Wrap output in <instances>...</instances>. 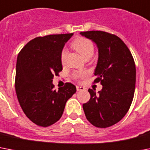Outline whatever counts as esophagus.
<instances>
[{
	"instance_id": "esophagus-1",
	"label": "esophagus",
	"mask_w": 150,
	"mask_h": 150,
	"mask_svg": "<svg viewBox=\"0 0 150 150\" xmlns=\"http://www.w3.org/2000/svg\"><path fill=\"white\" fill-rule=\"evenodd\" d=\"M85 88L83 87H80V86H76V91H83Z\"/></svg>"
}]
</instances>
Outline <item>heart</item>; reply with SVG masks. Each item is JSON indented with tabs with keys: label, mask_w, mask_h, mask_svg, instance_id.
I'll use <instances>...</instances> for the list:
<instances>
[{
	"label": "heart",
	"mask_w": 150,
	"mask_h": 150,
	"mask_svg": "<svg viewBox=\"0 0 150 150\" xmlns=\"http://www.w3.org/2000/svg\"><path fill=\"white\" fill-rule=\"evenodd\" d=\"M73 47L77 51L84 59H90L93 56L94 52V46L91 40L86 38H77L72 43ZM67 50L63 49L61 52L60 59L61 61L63 62L67 56ZM87 75V73H75L73 74V77L76 80L83 77Z\"/></svg>",
	"instance_id": "b5f03b06"
}]
</instances>
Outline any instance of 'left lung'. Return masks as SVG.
<instances>
[{
  "mask_svg": "<svg viewBox=\"0 0 150 150\" xmlns=\"http://www.w3.org/2000/svg\"><path fill=\"white\" fill-rule=\"evenodd\" d=\"M96 43L98 60L94 82L102 90L89 89L91 98L83 105L86 118L98 128H108L122 120L132 102L136 87V65L129 48L115 35L102 31L81 32Z\"/></svg>",
  "mask_w": 150,
  "mask_h": 150,
  "instance_id": "1",
  "label": "left lung"
}]
</instances>
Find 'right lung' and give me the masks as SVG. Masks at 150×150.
Listing matches in <instances>:
<instances>
[{
	"instance_id": "right-lung-1",
	"label": "right lung",
	"mask_w": 150,
	"mask_h": 150,
	"mask_svg": "<svg viewBox=\"0 0 150 150\" xmlns=\"http://www.w3.org/2000/svg\"><path fill=\"white\" fill-rule=\"evenodd\" d=\"M73 33L37 37L20 51L16 64L15 91L24 113L37 125L48 127L63 115L66 103L76 91L71 83L58 91L52 79L62 71L61 52Z\"/></svg>"
}]
</instances>
